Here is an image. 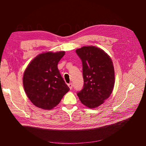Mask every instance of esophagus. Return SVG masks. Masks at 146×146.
<instances>
[{"instance_id": "obj_1", "label": "esophagus", "mask_w": 146, "mask_h": 146, "mask_svg": "<svg viewBox=\"0 0 146 146\" xmlns=\"http://www.w3.org/2000/svg\"><path fill=\"white\" fill-rule=\"evenodd\" d=\"M68 86H69V88H70V90L72 89V88H73V84H72V83H69V84H68Z\"/></svg>"}]
</instances>
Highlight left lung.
I'll list each match as a JSON object with an SVG mask.
<instances>
[{
	"label": "left lung",
	"mask_w": 146,
	"mask_h": 146,
	"mask_svg": "<svg viewBox=\"0 0 146 146\" xmlns=\"http://www.w3.org/2000/svg\"><path fill=\"white\" fill-rule=\"evenodd\" d=\"M82 61L84 85L77 95L88 108L100 106L110 97L113 89V62L104 50L95 46H83L76 50Z\"/></svg>",
	"instance_id": "left-lung-1"
}]
</instances>
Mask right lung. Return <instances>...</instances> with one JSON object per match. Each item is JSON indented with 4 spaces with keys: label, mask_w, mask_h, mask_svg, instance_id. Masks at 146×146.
I'll use <instances>...</instances> for the list:
<instances>
[{
    "label": "right lung",
    "mask_w": 146,
    "mask_h": 146,
    "mask_svg": "<svg viewBox=\"0 0 146 146\" xmlns=\"http://www.w3.org/2000/svg\"><path fill=\"white\" fill-rule=\"evenodd\" d=\"M64 51L41 53L24 71L23 86L27 97L38 108L51 110L70 90L58 68Z\"/></svg>",
    "instance_id": "1"
}]
</instances>
